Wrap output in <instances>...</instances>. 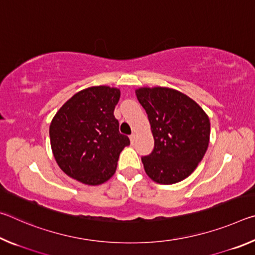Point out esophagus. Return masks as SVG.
Returning a JSON list of instances; mask_svg holds the SVG:
<instances>
[{
	"label": "esophagus",
	"instance_id": "1",
	"mask_svg": "<svg viewBox=\"0 0 255 255\" xmlns=\"http://www.w3.org/2000/svg\"><path fill=\"white\" fill-rule=\"evenodd\" d=\"M129 138H130V141H131V144H132L133 141L136 140V135H135V133H131V135L129 136Z\"/></svg>",
	"mask_w": 255,
	"mask_h": 255
}]
</instances>
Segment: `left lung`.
Wrapping results in <instances>:
<instances>
[{
	"label": "left lung",
	"instance_id": "1",
	"mask_svg": "<svg viewBox=\"0 0 255 255\" xmlns=\"http://www.w3.org/2000/svg\"><path fill=\"white\" fill-rule=\"evenodd\" d=\"M154 137V149L141 157L145 172L161 184L180 182L192 173L209 144L208 116L192 99L173 89L136 90Z\"/></svg>",
	"mask_w": 255,
	"mask_h": 255
}]
</instances>
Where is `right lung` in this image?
Returning a JSON list of instances; mask_svg holds the SVG:
<instances>
[{
	"mask_svg": "<svg viewBox=\"0 0 255 255\" xmlns=\"http://www.w3.org/2000/svg\"><path fill=\"white\" fill-rule=\"evenodd\" d=\"M119 98L118 89L92 86L74 94L55 115L50 145L58 166L68 176L98 185L115 174L120 153L130 144L119 132L114 115Z\"/></svg>",
	"mask_w": 255,
	"mask_h": 255,
	"instance_id": "1",
	"label": "right lung"
}]
</instances>
